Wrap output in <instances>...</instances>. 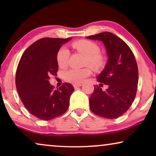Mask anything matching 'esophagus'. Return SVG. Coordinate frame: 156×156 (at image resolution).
Masks as SVG:
<instances>
[{
  "label": "esophagus",
  "mask_w": 156,
  "mask_h": 156,
  "mask_svg": "<svg viewBox=\"0 0 156 156\" xmlns=\"http://www.w3.org/2000/svg\"><path fill=\"white\" fill-rule=\"evenodd\" d=\"M82 84H74L73 86H74V88L76 89V88H78V87H80L82 86Z\"/></svg>",
  "instance_id": "obj_1"
}]
</instances>
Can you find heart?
Segmentation results:
<instances>
[{
  "mask_svg": "<svg viewBox=\"0 0 156 156\" xmlns=\"http://www.w3.org/2000/svg\"><path fill=\"white\" fill-rule=\"evenodd\" d=\"M74 48L82 52L87 56L85 64L89 65L94 69H99L104 65V58L100 53V48L95 42L89 40H81L75 42L73 44ZM70 52L69 50L62 47L59 49L57 55V64L59 67L65 68L67 66L69 62ZM91 74V70L89 67H84L82 69L72 68L64 73V77L67 82L73 84H80L84 82V79Z\"/></svg>",
  "mask_w": 156,
  "mask_h": 156,
  "instance_id": "1",
  "label": "heart"
}]
</instances>
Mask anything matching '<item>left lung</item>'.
Returning a JSON list of instances; mask_svg holds the SVG:
<instances>
[{
    "mask_svg": "<svg viewBox=\"0 0 156 156\" xmlns=\"http://www.w3.org/2000/svg\"><path fill=\"white\" fill-rule=\"evenodd\" d=\"M87 38L103 42L108 56L105 68L97 76L100 84L94 87L89 98L90 109L97 116L116 119L127 112L135 99L138 81L135 57L123 40L109 32ZM103 85L107 86L105 90Z\"/></svg>",
    "mask_w": 156,
    "mask_h": 156,
    "instance_id": "8db88e82",
    "label": "left lung"
}]
</instances>
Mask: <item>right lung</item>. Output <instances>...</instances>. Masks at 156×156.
I'll use <instances>...</instances> for the list:
<instances>
[{"mask_svg":"<svg viewBox=\"0 0 156 156\" xmlns=\"http://www.w3.org/2000/svg\"><path fill=\"white\" fill-rule=\"evenodd\" d=\"M71 38L44 37L35 41L23 53L17 67L16 85L23 104L41 120H51L67 112L74 89L65 83L55 89L49 82L58 71L57 55Z\"/></svg>","mask_w":156,"mask_h":156,"instance_id":"right-lung-1","label":"right lung"}]
</instances>
